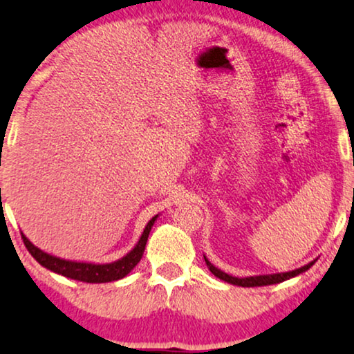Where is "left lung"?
Listing matches in <instances>:
<instances>
[{"label":"left lung","instance_id":"1","mask_svg":"<svg viewBox=\"0 0 354 354\" xmlns=\"http://www.w3.org/2000/svg\"><path fill=\"white\" fill-rule=\"evenodd\" d=\"M204 259H205V265H207V268H209V271L212 272L214 276H217L218 279L225 281V283H229V284L241 286V288H259V286H270V284L283 283V281H288V279H290V277H296L299 274H302V272H306L308 268H310L317 261V259H314V261H310L306 266H301V268H297V270L286 271V272H272V274H258V276L236 277V276L227 274V272H223L222 270H218V268L214 266L212 263H210L205 257H204Z\"/></svg>","mask_w":354,"mask_h":354}]
</instances>
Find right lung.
<instances>
[{"label":"right lung","mask_w":354,"mask_h":354,"mask_svg":"<svg viewBox=\"0 0 354 354\" xmlns=\"http://www.w3.org/2000/svg\"><path fill=\"white\" fill-rule=\"evenodd\" d=\"M158 218V214L155 217H151L149 223L145 225L144 232H142L140 239L136 243L131 252L124 254L120 259H115L113 263H89V261H71V259L58 258L53 257V254H48L35 247V245L30 241L24 234L22 235V240H24L26 248L29 250V253L35 258V261L39 265H42L47 270H50L57 274H62L65 277H70V279L75 281H83V283H111V281H119L122 279L131 272L133 268L137 266V263L140 261L142 257H144L147 240H149L150 230L153 227V223Z\"/></svg>","instance_id":"add662e5"}]
</instances>
